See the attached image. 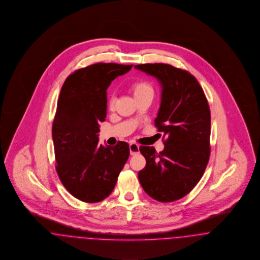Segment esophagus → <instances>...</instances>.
I'll return each instance as SVG.
<instances>
[{
  "label": "esophagus",
  "mask_w": 260,
  "mask_h": 260,
  "mask_svg": "<svg viewBox=\"0 0 260 260\" xmlns=\"http://www.w3.org/2000/svg\"><path fill=\"white\" fill-rule=\"evenodd\" d=\"M129 149H130L131 155H134V154L139 153V145L136 144V143H131V144L129 145Z\"/></svg>",
  "instance_id": "esophagus-1"
}]
</instances>
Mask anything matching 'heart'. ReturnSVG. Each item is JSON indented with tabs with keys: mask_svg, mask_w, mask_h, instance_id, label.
Listing matches in <instances>:
<instances>
[{
	"mask_svg": "<svg viewBox=\"0 0 260 260\" xmlns=\"http://www.w3.org/2000/svg\"><path fill=\"white\" fill-rule=\"evenodd\" d=\"M131 90L132 93L135 96V99L141 98V96H153V88L151 86V84L147 81H137L133 83V85L131 86ZM109 109L110 110L114 109V98L111 96L109 100Z\"/></svg>",
	"mask_w": 260,
	"mask_h": 260,
	"instance_id": "b5f03b06",
	"label": "heart"
}]
</instances>
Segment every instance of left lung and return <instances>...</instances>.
<instances>
[{
    "mask_svg": "<svg viewBox=\"0 0 260 260\" xmlns=\"http://www.w3.org/2000/svg\"><path fill=\"white\" fill-rule=\"evenodd\" d=\"M161 85L154 125L164 133V150L140 147L147 164L138 173L150 198L171 203L188 194L205 173L210 155V110L200 83L186 70L165 63L135 66Z\"/></svg>",
    "mask_w": 260,
    "mask_h": 260,
    "instance_id": "8db88e82",
    "label": "left lung"
}]
</instances>
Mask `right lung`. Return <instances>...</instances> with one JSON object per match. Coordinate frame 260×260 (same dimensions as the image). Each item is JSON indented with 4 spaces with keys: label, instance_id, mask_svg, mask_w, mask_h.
Here are the masks:
<instances>
[{
    "label": "right lung",
    "instance_id": "1",
    "mask_svg": "<svg viewBox=\"0 0 260 260\" xmlns=\"http://www.w3.org/2000/svg\"><path fill=\"white\" fill-rule=\"evenodd\" d=\"M132 67L95 63L74 71L61 87L52 129L55 169L66 189L85 203L110 196L129 157L126 142L104 147L98 133L107 116V89Z\"/></svg>",
    "mask_w": 260,
    "mask_h": 260
}]
</instances>
